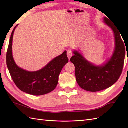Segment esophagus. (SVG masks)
Returning a JSON list of instances; mask_svg holds the SVG:
<instances>
[{"mask_svg":"<svg viewBox=\"0 0 128 128\" xmlns=\"http://www.w3.org/2000/svg\"><path fill=\"white\" fill-rule=\"evenodd\" d=\"M72 56V52L70 50H68L67 51V56L68 57L69 59H70V58Z\"/></svg>","mask_w":128,"mask_h":128,"instance_id":"34e87169","label":"esophagus"}]
</instances>
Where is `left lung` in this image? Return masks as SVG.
Wrapping results in <instances>:
<instances>
[{"label":"left lung","mask_w":128,"mask_h":128,"mask_svg":"<svg viewBox=\"0 0 128 128\" xmlns=\"http://www.w3.org/2000/svg\"><path fill=\"white\" fill-rule=\"evenodd\" d=\"M103 22L111 28L114 37L115 47L110 58L102 64L96 65L88 60L82 53L74 50L70 59L75 67L78 85L88 91H100L112 86L119 79L124 66L126 44L122 40L120 32L110 19L103 18Z\"/></svg>","instance_id":"8db88e82"}]
</instances>
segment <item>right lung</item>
<instances>
[{
  "mask_svg": "<svg viewBox=\"0 0 128 128\" xmlns=\"http://www.w3.org/2000/svg\"><path fill=\"white\" fill-rule=\"evenodd\" d=\"M14 28L11 35L6 54V64L14 82L18 88L25 93L34 96L46 94L53 91L58 85L59 75L68 62L66 51L56 56L39 70L28 72L18 66L12 55Z\"/></svg>",
  "mask_w": 128,
  "mask_h": 128,
  "instance_id": "obj_1",
  "label": "right lung"
}]
</instances>
